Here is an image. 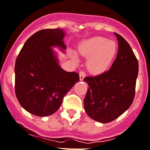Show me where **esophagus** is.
Masks as SVG:
<instances>
[{
    "instance_id": "obj_1",
    "label": "esophagus",
    "mask_w": 150,
    "mask_h": 150,
    "mask_svg": "<svg viewBox=\"0 0 150 150\" xmlns=\"http://www.w3.org/2000/svg\"><path fill=\"white\" fill-rule=\"evenodd\" d=\"M85 77V72L83 71H81L79 72V79H80V81H83Z\"/></svg>"
}]
</instances>
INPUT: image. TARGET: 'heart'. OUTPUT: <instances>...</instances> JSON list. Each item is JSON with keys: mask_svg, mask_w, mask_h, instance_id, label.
Here are the masks:
<instances>
[{"mask_svg": "<svg viewBox=\"0 0 150 150\" xmlns=\"http://www.w3.org/2000/svg\"><path fill=\"white\" fill-rule=\"evenodd\" d=\"M79 51L81 55L88 58L89 70L94 74H101L111 65L115 59L117 46L112 40L94 36L84 41L79 46ZM72 57L76 59L75 54H72Z\"/></svg>", "mask_w": 150, "mask_h": 150, "instance_id": "1", "label": "heart"}]
</instances>
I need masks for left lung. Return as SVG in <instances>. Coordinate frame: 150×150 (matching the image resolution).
I'll list each match as a JSON object with an SVG mask.
<instances>
[{"instance_id": "left-lung-1", "label": "left lung", "mask_w": 150, "mask_h": 150, "mask_svg": "<svg viewBox=\"0 0 150 150\" xmlns=\"http://www.w3.org/2000/svg\"><path fill=\"white\" fill-rule=\"evenodd\" d=\"M114 35L118 52L110 70L84 79L89 86L84 99L85 112L91 119L104 124L119 117L131 106L139 71L138 61L129 43L120 35Z\"/></svg>"}]
</instances>
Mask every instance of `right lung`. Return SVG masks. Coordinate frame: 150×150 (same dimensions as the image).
Here are the masks:
<instances>
[{
    "mask_svg": "<svg viewBox=\"0 0 150 150\" xmlns=\"http://www.w3.org/2000/svg\"><path fill=\"white\" fill-rule=\"evenodd\" d=\"M65 30H40L26 40L15 63V93L21 106L39 117L54 114L64 96L79 81L75 71H65L52 48L65 52Z\"/></svg>",
    "mask_w": 150,
    "mask_h": 150,
    "instance_id": "right-lung-1",
    "label": "right lung"
}]
</instances>
